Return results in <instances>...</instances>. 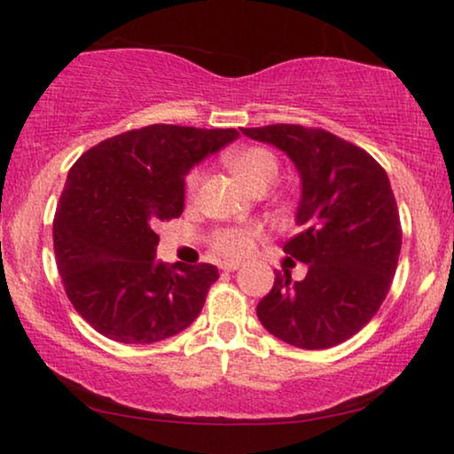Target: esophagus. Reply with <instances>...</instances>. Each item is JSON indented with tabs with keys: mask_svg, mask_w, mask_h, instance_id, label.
Listing matches in <instances>:
<instances>
[{
	"mask_svg": "<svg viewBox=\"0 0 454 454\" xmlns=\"http://www.w3.org/2000/svg\"><path fill=\"white\" fill-rule=\"evenodd\" d=\"M238 269H239V262H221V270H225V272H233Z\"/></svg>",
	"mask_w": 454,
	"mask_h": 454,
	"instance_id": "34e87169",
	"label": "esophagus"
}]
</instances>
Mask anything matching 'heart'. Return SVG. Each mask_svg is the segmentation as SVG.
<instances>
[{
	"mask_svg": "<svg viewBox=\"0 0 454 454\" xmlns=\"http://www.w3.org/2000/svg\"><path fill=\"white\" fill-rule=\"evenodd\" d=\"M227 165L250 192L269 190L278 177V159L264 146H244L227 157ZM200 184V171H192L185 179L188 196H194ZM256 231L250 229H221L213 235L215 252L227 258H241L252 250Z\"/></svg>",
	"mask_w": 454,
	"mask_h": 454,
	"instance_id": "1",
	"label": "heart"
}]
</instances>
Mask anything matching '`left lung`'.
Returning <instances> with one entry per match:
<instances>
[{
  "instance_id": "8db88e82",
  "label": "left lung",
  "mask_w": 454,
  "mask_h": 454,
  "mask_svg": "<svg viewBox=\"0 0 454 454\" xmlns=\"http://www.w3.org/2000/svg\"><path fill=\"white\" fill-rule=\"evenodd\" d=\"M241 134L283 151L301 182L300 233L283 250L308 272L301 281L287 269L275 272L258 320L300 349L343 343L374 318L399 262L401 221L387 171L326 129L277 123Z\"/></svg>"
}]
</instances>
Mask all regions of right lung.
Listing matches in <instances>:
<instances>
[{
  "mask_svg": "<svg viewBox=\"0 0 454 454\" xmlns=\"http://www.w3.org/2000/svg\"><path fill=\"white\" fill-rule=\"evenodd\" d=\"M238 129L154 123L98 142L67 173L53 247L76 312L117 343H159L198 318L219 270L157 260L160 221L184 213L185 176Z\"/></svg>",
  "mask_w": 454,
  "mask_h": 454,
  "instance_id": "add662e5",
  "label": "right lung"
}]
</instances>
